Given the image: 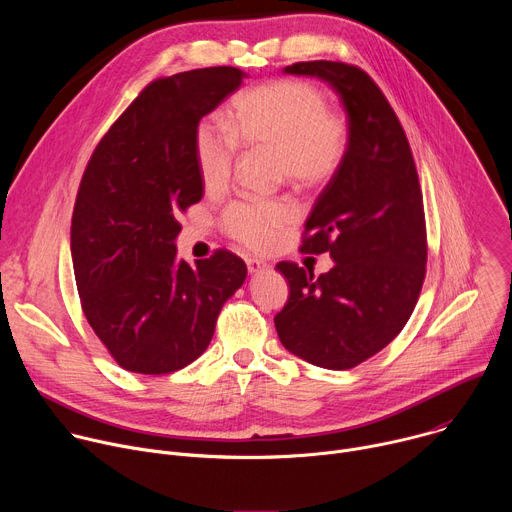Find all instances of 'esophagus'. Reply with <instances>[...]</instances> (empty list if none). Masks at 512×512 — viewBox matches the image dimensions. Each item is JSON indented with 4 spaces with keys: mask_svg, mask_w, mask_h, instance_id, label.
I'll return each mask as SVG.
<instances>
[{
    "mask_svg": "<svg viewBox=\"0 0 512 512\" xmlns=\"http://www.w3.org/2000/svg\"><path fill=\"white\" fill-rule=\"evenodd\" d=\"M247 271H249L251 275L265 273V271H269V263H265V261H261V259H249V261H247Z\"/></svg>",
    "mask_w": 512,
    "mask_h": 512,
    "instance_id": "1",
    "label": "esophagus"
}]
</instances>
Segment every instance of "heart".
I'll return each instance as SVG.
<instances>
[{
  "label": "heart",
  "mask_w": 512,
  "mask_h": 512,
  "mask_svg": "<svg viewBox=\"0 0 512 512\" xmlns=\"http://www.w3.org/2000/svg\"><path fill=\"white\" fill-rule=\"evenodd\" d=\"M229 129L202 121L194 150L202 186L216 192L227 186L235 141L277 158V174L300 190L326 184L346 156V123L328 111L324 95L304 81H273L235 97ZM294 210L285 202H235L223 214L225 231L241 245L265 251L273 245Z\"/></svg>",
  "instance_id": "1"
}]
</instances>
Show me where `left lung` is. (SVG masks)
<instances>
[{"instance_id": "obj_1", "label": "left lung", "mask_w": 512, "mask_h": 512, "mask_svg": "<svg viewBox=\"0 0 512 512\" xmlns=\"http://www.w3.org/2000/svg\"><path fill=\"white\" fill-rule=\"evenodd\" d=\"M283 72L324 81L346 113V156L314 202L302 251L330 253V271L275 269L289 298L275 316L281 344L328 371L352 369L407 324L425 277L423 198L405 131L367 72L330 60Z\"/></svg>"}]
</instances>
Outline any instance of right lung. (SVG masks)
Here are the masks:
<instances>
[{"label": "right lung", "instance_id": "obj_1", "mask_svg": "<svg viewBox=\"0 0 512 512\" xmlns=\"http://www.w3.org/2000/svg\"><path fill=\"white\" fill-rule=\"evenodd\" d=\"M245 77L212 66L152 83L89 160L72 212V267L91 328L125 371L188 367L247 277L245 261L229 251L194 265L176 253L178 214L204 194L198 123Z\"/></svg>", "mask_w": 512, "mask_h": 512}]
</instances>
